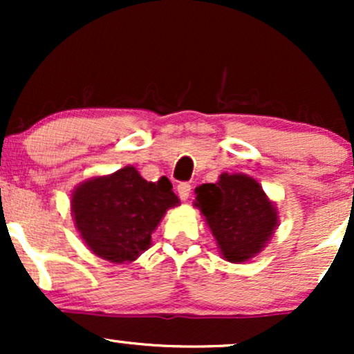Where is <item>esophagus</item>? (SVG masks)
<instances>
[{
    "label": "esophagus",
    "mask_w": 354,
    "mask_h": 354,
    "mask_svg": "<svg viewBox=\"0 0 354 354\" xmlns=\"http://www.w3.org/2000/svg\"><path fill=\"white\" fill-rule=\"evenodd\" d=\"M189 194H191L189 183H181V185H178V196L181 198V201H188Z\"/></svg>",
    "instance_id": "1"
}]
</instances>
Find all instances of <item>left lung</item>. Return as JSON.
I'll list each match as a JSON object with an SVG mask.
<instances>
[{
	"label": "left lung",
	"mask_w": 354,
	"mask_h": 354,
	"mask_svg": "<svg viewBox=\"0 0 354 354\" xmlns=\"http://www.w3.org/2000/svg\"><path fill=\"white\" fill-rule=\"evenodd\" d=\"M194 194V206L226 261L245 263L265 250L278 226V209L254 178L223 173L216 183L198 186Z\"/></svg>",
	"instance_id": "8db88e82"
}]
</instances>
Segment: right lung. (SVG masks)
I'll return each instance as SVG.
<instances>
[{"label": "right lung", "mask_w": 354, "mask_h": 354, "mask_svg": "<svg viewBox=\"0 0 354 354\" xmlns=\"http://www.w3.org/2000/svg\"><path fill=\"white\" fill-rule=\"evenodd\" d=\"M178 205L168 178L146 181L131 165L84 180L71 193L73 221L81 239L93 254L116 265L145 253L166 211Z\"/></svg>", "instance_id": "add662e5"}]
</instances>
